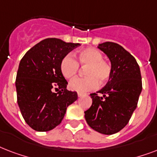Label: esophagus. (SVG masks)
<instances>
[{
    "mask_svg": "<svg viewBox=\"0 0 157 157\" xmlns=\"http://www.w3.org/2000/svg\"><path fill=\"white\" fill-rule=\"evenodd\" d=\"M77 95H78V97H81V96L84 95V94L83 93H80V92H78V93H77Z\"/></svg>",
    "mask_w": 157,
    "mask_h": 157,
    "instance_id": "34e87169",
    "label": "esophagus"
}]
</instances>
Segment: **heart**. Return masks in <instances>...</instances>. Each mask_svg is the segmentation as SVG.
Segmentation results:
<instances>
[{
	"label": "heart",
	"mask_w": 157,
	"mask_h": 157,
	"mask_svg": "<svg viewBox=\"0 0 157 157\" xmlns=\"http://www.w3.org/2000/svg\"><path fill=\"white\" fill-rule=\"evenodd\" d=\"M76 58L82 66H88L86 70V77H76L69 82L71 90L85 93L98 88V82L105 84L112 75V67L103 60V54L94 48H86L76 54ZM60 68L67 79L72 78L78 71L79 64L73 57L68 54L62 60Z\"/></svg>",
	"instance_id": "b5f03b06"
}]
</instances>
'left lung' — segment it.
<instances>
[{
  "label": "left lung",
  "mask_w": 157,
  "mask_h": 157,
  "mask_svg": "<svg viewBox=\"0 0 157 157\" xmlns=\"http://www.w3.org/2000/svg\"><path fill=\"white\" fill-rule=\"evenodd\" d=\"M98 48L109 59L112 75L103 89L90 94L93 102L85 118L95 131L109 135L121 130L136 109L142 76L136 59L121 45L107 41Z\"/></svg>",
  "instance_id": "left-lung-1"
}]
</instances>
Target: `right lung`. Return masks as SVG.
I'll return each mask as SVG.
<instances>
[{
    "label": "right lung",
    "mask_w": 157,
    "mask_h": 157,
    "mask_svg": "<svg viewBox=\"0 0 157 157\" xmlns=\"http://www.w3.org/2000/svg\"><path fill=\"white\" fill-rule=\"evenodd\" d=\"M79 43L47 38L37 43L21 59L16 76L17 101L26 123L36 131L45 132L61 123L67 107L77 93L67 90L62 60ZM59 90L54 93L53 89Z\"/></svg>",
    "instance_id": "obj_1"
}]
</instances>
